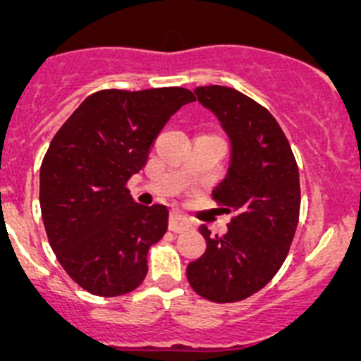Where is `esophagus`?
Instances as JSON below:
<instances>
[{
    "instance_id": "1",
    "label": "esophagus",
    "mask_w": 361,
    "mask_h": 361,
    "mask_svg": "<svg viewBox=\"0 0 361 361\" xmlns=\"http://www.w3.org/2000/svg\"><path fill=\"white\" fill-rule=\"evenodd\" d=\"M190 227H192V224L183 216V214H180V213L171 214V218H169V231L171 232H174V234H180V232L188 231Z\"/></svg>"
}]
</instances>
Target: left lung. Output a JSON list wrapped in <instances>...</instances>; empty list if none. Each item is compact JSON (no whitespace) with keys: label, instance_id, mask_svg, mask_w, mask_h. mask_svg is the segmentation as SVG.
<instances>
[{"label":"left lung","instance_id":"1","mask_svg":"<svg viewBox=\"0 0 361 361\" xmlns=\"http://www.w3.org/2000/svg\"><path fill=\"white\" fill-rule=\"evenodd\" d=\"M195 94L231 136V167L213 201L232 220L225 235L199 227L207 248L188 264L187 278L207 300L239 302L264 288L288 255L300 214L298 166L267 108L231 87H197Z\"/></svg>","mask_w":361,"mask_h":361}]
</instances>
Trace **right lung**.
Instances as JSON below:
<instances>
[{
	"mask_svg": "<svg viewBox=\"0 0 361 361\" xmlns=\"http://www.w3.org/2000/svg\"><path fill=\"white\" fill-rule=\"evenodd\" d=\"M192 90L94 92L56 133L39 169L47 238L69 278L97 297L129 293L148 272V250L167 231L164 204L141 206L127 181L147 166L167 120Z\"/></svg>",
	"mask_w": 361,
	"mask_h": 361,
	"instance_id": "add662e5",
	"label": "right lung"
}]
</instances>
